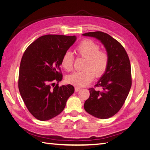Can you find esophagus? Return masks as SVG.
<instances>
[{"mask_svg":"<svg viewBox=\"0 0 150 150\" xmlns=\"http://www.w3.org/2000/svg\"><path fill=\"white\" fill-rule=\"evenodd\" d=\"M80 89H81V88L79 87H75V88H74V90L76 92H78Z\"/></svg>","mask_w":150,"mask_h":150,"instance_id":"obj_1","label":"esophagus"}]
</instances>
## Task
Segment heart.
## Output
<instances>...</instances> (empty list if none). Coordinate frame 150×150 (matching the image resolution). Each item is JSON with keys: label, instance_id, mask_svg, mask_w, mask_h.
<instances>
[{"label": "heart", "instance_id": "b5f03b06", "mask_svg": "<svg viewBox=\"0 0 150 150\" xmlns=\"http://www.w3.org/2000/svg\"><path fill=\"white\" fill-rule=\"evenodd\" d=\"M99 45L93 40H83L76 46L75 52L77 56L84 58L83 65L84 70L75 72L67 76L66 81L71 84L83 87L92 82L94 77L100 78L106 72L110 61V56L107 51L101 49ZM74 57L72 53L67 51L62 57L61 64L64 69L71 71L73 69Z\"/></svg>", "mask_w": 150, "mask_h": 150}]
</instances>
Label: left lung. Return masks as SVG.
Masks as SVG:
<instances>
[{
    "mask_svg": "<svg viewBox=\"0 0 150 150\" xmlns=\"http://www.w3.org/2000/svg\"><path fill=\"white\" fill-rule=\"evenodd\" d=\"M83 35L101 40L110 56L107 69L94 86L101 91L89 88V97L84 104L91 115L107 119L120 110L129 94L132 84L129 59L123 46L109 34L96 31Z\"/></svg>",
    "mask_w": 150,
    "mask_h": 150,
    "instance_id": "1",
    "label": "left lung"
}]
</instances>
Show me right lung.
Masks as SVG:
<instances>
[{"label": "right lung", "instance_id": "add662e5", "mask_svg": "<svg viewBox=\"0 0 150 150\" xmlns=\"http://www.w3.org/2000/svg\"><path fill=\"white\" fill-rule=\"evenodd\" d=\"M76 40L75 35H45L30 44L22 56L18 87L27 108L36 119L46 121L59 115L74 93L71 84L53 85L62 80V57Z\"/></svg>", "mask_w": 150, "mask_h": 150}]
</instances>
